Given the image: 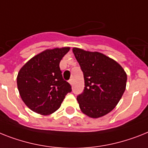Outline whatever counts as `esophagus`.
<instances>
[{"label":"esophagus","mask_w":148,"mask_h":148,"mask_svg":"<svg viewBox=\"0 0 148 148\" xmlns=\"http://www.w3.org/2000/svg\"><path fill=\"white\" fill-rule=\"evenodd\" d=\"M69 83L70 84V85H73V80L72 79H70V80H69Z\"/></svg>","instance_id":"esophagus-1"}]
</instances>
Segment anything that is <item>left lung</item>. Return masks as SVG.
Instances as JSON below:
<instances>
[{"instance_id":"8db88e82","label":"left lung","mask_w":148,"mask_h":148,"mask_svg":"<svg viewBox=\"0 0 148 148\" xmlns=\"http://www.w3.org/2000/svg\"><path fill=\"white\" fill-rule=\"evenodd\" d=\"M73 52L84 74L85 89L77 97L80 110L97 119L116 107L126 88L127 75L116 60L97 51L73 47Z\"/></svg>"}]
</instances>
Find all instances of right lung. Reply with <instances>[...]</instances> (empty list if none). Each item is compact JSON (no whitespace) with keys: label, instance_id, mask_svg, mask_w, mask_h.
<instances>
[{"label":"right lung","instance_id":"1","mask_svg":"<svg viewBox=\"0 0 148 148\" xmlns=\"http://www.w3.org/2000/svg\"><path fill=\"white\" fill-rule=\"evenodd\" d=\"M69 50V47L46 49L19 69L16 78L19 95L33 112L51 115L59 109L66 95L72 91L60 69V62Z\"/></svg>","mask_w":148,"mask_h":148}]
</instances>
